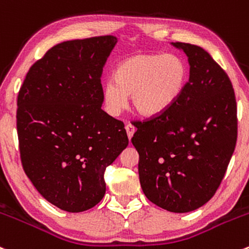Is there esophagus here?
Masks as SVG:
<instances>
[{"instance_id":"obj_1","label":"esophagus","mask_w":249,"mask_h":249,"mask_svg":"<svg viewBox=\"0 0 249 249\" xmlns=\"http://www.w3.org/2000/svg\"><path fill=\"white\" fill-rule=\"evenodd\" d=\"M125 130H126V133H127V137H129V140H131L133 133L136 131V127L133 126L132 124H127L126 126H125Z\"/></svg>"}]
</instances>
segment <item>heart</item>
Instances as JSON below:
<instances>
[{
  "instance_id": "obj_1",
  "label": "heart",
  "mask_w": 249,
  "mask_h": 249,
  "mask_svg": "<svg viewBox=\"0 0 249 249\" xmlns=\"http://www.w3.org/2000/svg\"><path fill=\"white\" fill-rule=\"evenodd\" d=\"M188 78L187 63L175 53H136L116 69V78L103 85V99L112 116L122 113L131 96L143 117H159L179 100Z\"/></svg>"
}]
</instances>
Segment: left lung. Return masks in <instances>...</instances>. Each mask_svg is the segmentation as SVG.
I'll return each instance as SVG.
<instances>
[{
  "label": "left lung",
  "mask_w": 249,
  "mask_h": 249,
  "mask_svg": "<svg viewBox=\"0 0 249 249\" xmlns=\"http://www.w3.org/2000/svg\"><path fill=\"white\" fill-rule=\"evenodd\" d=\"M188 57L190 78L161 116L137 122L131 142L145 197L167 211L190 213L221 184L237 138L236 100L228 75L198 45L171 43Z\"/></svg>",
  "instance_id": "8db88e82"
}]
</instances>
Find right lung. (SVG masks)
I'll return each mask as SVG.
<instances>
[{"label": "right lung", "instance_id": "add662e5", "mask_svg": "<svg viewBox=\"0 0 249 249\" xmlns=\"http://www.w3.org/2000/svg\"><path fill=\"white\" fill-rule=\"evenodd\" d=\"M114 36L63 41L28 70L18 95L23 171L46 200L82 213L104 198L107 166L129 144L124 124L101 109V74Z\"/></svg>", "mask_w": 249, "mask_h": 249}]
</instances>
